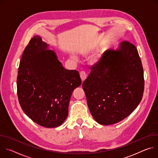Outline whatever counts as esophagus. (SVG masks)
<instances>
[{
	"mask_svg": "<svg viewBox=\"0 0 158 158\" xmlns=\"http://www.w3.org/2000/svg\"><path fill=\"white\" fill-rule=\"evenodd\" d=\"M80 77H81V79L82 80V82H83L87 78V75H86V74L84 71H81L80 73Z\"/></svg>",
	"mask_w": 158,
	"mask_h": 158,
	"instance_id": "34e87169",
	"label": "esophagus"
}]
</instances>
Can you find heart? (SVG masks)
Here are the masks:
<instances>
[{
	"instance_id": "1",
	"label": "heart",
	"mask_w": 158,
	"mask_h": 158,
	"mask_svg": "<svg viewBox=\"0 0 158 158\" xmlns=\"http://www.w3.org/2000/svg\"><path fill=\"white\" fill-rule=\"evenodd\" d=\"M97 61H98V60H96V61H95V62H97Z\"/></svg>"
}]
</instances>
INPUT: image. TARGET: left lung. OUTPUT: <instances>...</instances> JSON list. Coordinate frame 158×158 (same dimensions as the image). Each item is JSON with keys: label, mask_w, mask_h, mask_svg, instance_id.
Segmentation results:
<instances>
[{"label": "left lung", "mask_w": 158, "mask_h": 158, "mask_svg": "<svg viewBox=\"0 0 158 158\" xmlns=\"http://www.w3.org/2000/svg\"><path fill=\"white\" fill-rule=\"evenodd\" d=\"M94 119L110 125L127 117L140 103L144 93V72L138 50L124 41L109 49L91 69L82 83Z\"/></svg>", "instance_id": "8db88e82"}]
</instances>
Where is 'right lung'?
Returning a JSON list of instances; mask_svg holds the SVG:
<instances>
[{"mask_svg": "<svg viewBox=\"0 0 158 158\" xmlns=\"http://www.w3.org/2000/svg\"><path fill=\"white\" fill-rule=\"evenodd\" d=\"M39 35L22 56L17 78V96L24 113L39 125L60 126L68 116L73 91L81 84L78 71L67 70Z\"/></svg>", "mask_w": 158, "mask_h": 158, "instance_id": "add662e5", "label": "right lung"}]
</instances>
